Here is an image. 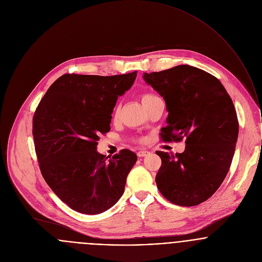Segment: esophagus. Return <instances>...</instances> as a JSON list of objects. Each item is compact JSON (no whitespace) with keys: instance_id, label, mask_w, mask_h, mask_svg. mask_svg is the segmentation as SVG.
Here are the masks:
<instances>
[{"instance_id":"34e87169","label":"esophagus","mask_w":262,"mask_h":262,"mask_svg":"<svg viewBox=\"0 0 262 262\" xmlns=\"http://www.w3.org/2000/svg\"><path fill=\"white\" fill-rule=\"evenodd\" d=\"M148 154H149L148 150H139V151L137 152V156H138L139 158H143V157H146Z\"/></svg>"}]
</instances>
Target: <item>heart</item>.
Returning <instances> with one entry per match:
<instances>
[{"label":"heart","instance_id":"heart-1","mask_svg":"<svg viewBox=\"0 0 262 262\" xmlns=\"http://www.w3.org/2000/svg\"><path fill=\"white\" fill-rule=\"evenodd\" d=\"M156 97H158V96H156V95H155V94H152V93H144V94L141 96L142 104L147 103L148 101L152 100V99H154V98H156ZM118 114H119V107H117V108H116V112H115V115H116V116H118Z\"/></svg>","mask_w":262,"mask_h":262}]
</instances>
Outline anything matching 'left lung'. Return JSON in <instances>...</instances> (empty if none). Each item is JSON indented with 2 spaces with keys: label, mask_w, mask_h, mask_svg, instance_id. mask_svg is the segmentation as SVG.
I'll return each mask as SVG.
<instances>
[{
  "label": "left lung",
  "mask_w": 262,
  "mask_h": 262,
  "mask_svg": "<svg viewBox=\"0 0 262 262\" xmlns=\"http://www.w3.org/2000/svg\"><path fill=\"white\" fill-rule=\"evenodd\" d=\"M143 79L166 101L163 139L186 138L182 154L157 151L158 188L174 204L197 205L219 189L232 164L239 133L232 98L216 77L189 65L144 73Z\"/></svg>",
  "instance_id": "8db88e82"
}]
</instances>
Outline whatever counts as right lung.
<instances>
[{"label":"right lung","instance_id":"add662e5","mask_svg":"<svg viewBox=\"0 0 262 262\" xmlns=\"http://www.w3.org/2000/svg\"><path fill=\"white\" fill-rule=\"evenodd\" d=\"M136 71L123 75L65 74L46 92L33 116L32 134L47 184L70 208L101 213L121 198L137 156L123 149L106 158L96 150L111 130L118 96L133 85Z\"/></svg>","mask_w":262,"mask_h":262}]
</instances>
